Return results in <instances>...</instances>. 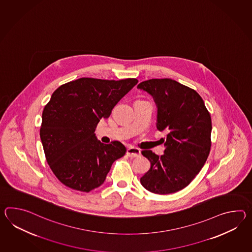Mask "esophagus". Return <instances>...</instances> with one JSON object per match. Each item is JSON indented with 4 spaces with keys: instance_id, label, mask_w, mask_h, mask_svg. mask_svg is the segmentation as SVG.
I'll return each instance as SVG.
<instances>
[{
    "instance_id": "1",
    "label": "esophagus",
    "mask_w": 252,
    "mask_h": 252,
    "mask_svg": "<svg viewBox=\"0 0 252 252\" xmlns=\"http://www.w3.org/2000/svg\"><path fill=\"white\" fill-rule=\"evenodd\" d=\"M126 155L131 158H134V157H138L141 156V151L137 148H134V147H131L127 149L126 152Z\"/></svg>"
}]
</instances>
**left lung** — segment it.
<instances>
[{"mask_svg":"<svg viewBox=\"0 0 252 252\" xmlns=\"http://www.w3.org/2000/svg\"><path fill=\"white\" fill-rule=\"evenodd\" d=\"M137 89L151 95L157 107V127L168 132L159 156L145 150L151 167L141 179L146 190L168 194L185 188L203 167L211 150L212 118L195 90L171 78L141 82Z\"/></svg>","mask_w":252,"mask_h":252,"instance_id":"left-lung-1","label":"left lung"}]
</instances>
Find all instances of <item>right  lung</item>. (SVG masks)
<instances>
[{
	"label": "right lung",
	"instance_id": "obj_1",
	"mask_svg": "<svg viewBox=\"0 0 252 252\" xmlns=\"http://www.w3.org/2000/svg\"><path fill=\"white\" fill-rule=\"evenodd\" d=\"M137 82L81 78L53 92L42 112L39 135L48 164L63 185L85 192L94 190L104 184L113 162L125 156L123 144H103L95 130Z\"/></svg>",
	"mask_w": 252,
	"mask_h": 252
}]
</instances>
